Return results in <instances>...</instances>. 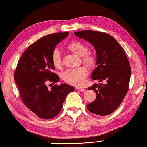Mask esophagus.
Segmentation results:
<instances>
[{
    "instance_id": "esophagus-1",
    "label": "esophagus",
    "mask_w": 147,
    "mask_h": 147,
    "mask_svg": "<svg viewBox=\"0 0 147 147\" xmlns=\"http://www.w3.org/2000/svg\"><path fill=\"white\" fill-rule=\"evenodd\" d=\"M76 89L79 90V91H81V92H84L85 91V89H84V88H82V87H77Z\"/></svg>"
}]
</instances>
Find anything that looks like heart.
<instances>
[{
	"label": "heart",
	"mask_w": 147,
	"mask_h": 147,
	"mask_svg": "<svg viewBox=\"0 0 147 147\" xmlns=\"http://www.w3.org/2000/svg\"><path fill=\"white\" fill-rule=\"evenodd\" d=\"M67 49L74 55L82 57V62L89 67L94 66L96 62L95 57L88 53V47L84 43L80 41H74L69 43L67 46ZM51 61L53 65L56 68H60L62 66L61 55L58 49L53 50L51 55ZM88 70L85 67L69 69L63 73L62 78L66 83L73 85H83L85 83V78L87 76Z\"/></svg>",
	"instance_id": "b5f03b06"
}]
</instances>
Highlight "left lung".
Returning <instances> with one entry per match:
<instances>
[{
	"instance_id": "left-lung-1",
	"label": "left lung",
	"mask_w": 147,
	"mask_h": 147,
	"mask_svg": "<svg viewBox=\"0 0 147 147\" xmlns=\"http://www.w3.org/2000/svg\"><path fill=\"white\" fill-rule=\"evenodd\" d=\"M74 34L94 47L97 67L91 78L105 82L88 88L94 90L96 98L87 108L96 115H109L118 107L129 90L131 69L125 51L115 38L105 33L85 30Z\"/></svg>"
}]
</instances>
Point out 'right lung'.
<instances>
[{"label":"right lung","mask_w":147,"mask_h":147,"mask_svg":"<svg viewBox=\"0 0 147 147\" xmlns=\"http://www.w3.org/2000/svg\"><path fill=\"white\" fill-rule=\"evenodd\" d=\"M69 32L50 34L29 46L18 60L14 79L21 100L40 118L51 119L58 115L69 92L74 87L67 84H55L49 89L48 82H58L53 73L51 55L57 45L65 38Z\"/></svg>","instance_id":"obj_1"}]
</instances>
